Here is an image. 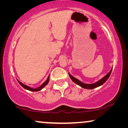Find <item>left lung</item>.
I'll list each match as a JSON object with an SVG mask.
<instances>
[{
	"label": "left lung",
	"instance_id": "left-lung-1",
	"mask_svg": "<svg viewBox=\"0 0 128 128\" xmlns=\"http://www.w3.org/2000/svg\"><path fill=\"white\" fill-rule=\"evenodd\" d=\"M112 70V68H111V70H110L109 72H108L107 74L106 75V76H105L104 77H103L101 79L99 80L98 81L96 82V83H92V84L84 83H83V82H82L81 81H80L79 80H78V78H74V77H73L72 75H71L69 73V77L72 79V80L74 83L77 84L78 86H80L82 87V88H84L86 89H92V88H96V87L100 86L102 85L103 84L106 83V82L108 80V78H109L110 75H111Z\"/></svg>",
	"mask_w": 128,
	"mask_h": 128
}]
</instances>
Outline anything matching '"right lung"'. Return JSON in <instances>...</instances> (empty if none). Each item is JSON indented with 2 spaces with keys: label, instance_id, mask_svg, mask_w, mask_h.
<instances>
[{
  "label": "right lung",
  "instance_id": "right-lung-1",
  "mask_svg": "<svg viewBox=\"0 0 128 128\" xmlns=\"http://www.w3.org/2000/svg\"><path fill=\"white\" fill-rule=\"evenodd\" d=\"M17 81H18L19 84H20L24 88L26 89V90H29V91H31V92H38V91H40L41 90H42V89L45 86H46L47 84H48V83H49V81H50V76H48V78H47V79H46V81H45V82H44V83L42 84L39 87H37V88H31V87L28 86H27V85L24 84L23 83H22V82H20L18 80H17Z\"/></svg>",
  "mask_w": 128,
  "mask_h": 128
}]
</instances>
